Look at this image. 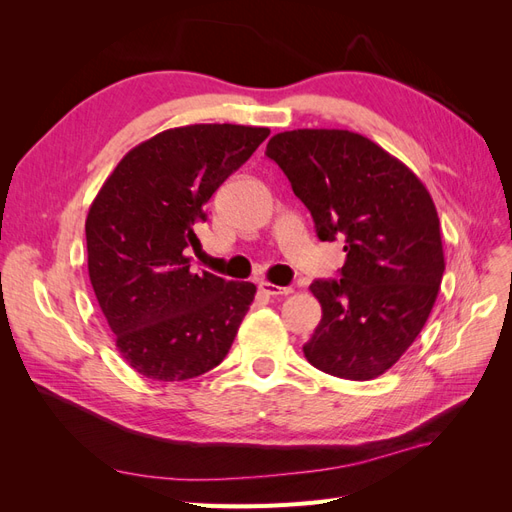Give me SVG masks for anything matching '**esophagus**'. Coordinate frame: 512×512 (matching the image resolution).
Listing matches in <instances>:
<instances>
[{
  "mask_svg": "<svg viewBox=\"0 0 512 512\" xmlns=\"http://www.w3.org/2000/svg\"><path fill=\"white\" fill-rule=\"evenodd\" d=\"M258 288L265 294H269V297H288V294H292L290 286H275L271 282H260Z\"/></svg>",
  "mask_w": 512,
  "mask_h": 512,
  "instance_id": "1",
  "label": "esophagus"
}]
</instances>
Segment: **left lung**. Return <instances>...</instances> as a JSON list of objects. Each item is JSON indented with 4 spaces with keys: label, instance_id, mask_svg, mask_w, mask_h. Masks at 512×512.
I'll return each instance as SVG.
<instances>
[{
    "label": "left lung",
    "instance_id": "left-lung-1",
    "mask_svg": "<svg viewBox=\"0 0 512 512\" xmlns=\"http://www.w3.org/2000/svg\"><path fill=\"white\" fill-rule=\"evenodd\" d=\"M265 153L312 213L318 239H346L342 280L309 286L322 318L305 359L346 380L382 376L412 346L438 297L436 205L404 162L356 132H280Z\"/></svg>",
    "mask_w": 512,
    "mask_h": 512
}]
</instances>
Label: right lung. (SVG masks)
<instances>
[{
    "mask_svg": "<svg viewBox=\"0 0 512 512\" xmlns=\"http://www.w3.org/2000/svg\"><path fill=\"white\" fill-rule=\"evenodd\" d=\"M269 128L196 123L136 145L89 207L87 269L119 354L158 382L224 361L256 286L190 271L196 224L213 192L250 160Z\"/></svg>",
    "mask_w": 512,
    "mask_h": 512,
    "instance_id": "obj_1",
    "label": "right lung"
}]
</instances>
